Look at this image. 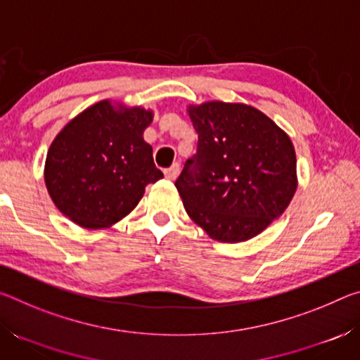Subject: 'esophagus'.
<instances>
[{"label": "esophagus", "instance_id": "obj_1", "mask_svg": "<svg viewBox=\"0 0 360 360\" xmlns=\"http://www.w3.org/2000/svg\"><path fill=\"white\" fill-rule=\"evenodd\" d=\"M178 174H179V165H178V163H174L172 168L165 169V178L169 179V181H174L176 178H178Z\"/></svg>", "mask_w": 360, "mask_h": 360}]
</instances>
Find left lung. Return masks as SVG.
I'll return each instance as SVG.
<instances>
[{
  "instance_id": "1",
  "label": "left lung",
  "mask_w": 360,
  "mask_h": 360,
  "mask_svg": "<svg viewBox=\"0 0 360 360\" xmlns=\"http://www.w3.org/2000/svg\"><path fill=\"white\" fill-rule=\"evenodd\" d=\"M197 154L174 186L187 214L211 238L251 240L283 214L297 188L290 138L259 109L210 101L188 106Z\"/></svg>"
}]
</instances>
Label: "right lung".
<instances>
[{"mask_svg": "<svg viewBox=\"0 0 360 360\" xmlns=\"http://www.w3.org/2000/svg\"><path fill=\"white\" fill-rule=\"evenodd\" d=\"M152 112L96 103L58 133L47 152L44 181L57 208L85 229L120 221L163 178L143 131Z\"/></svg>", "mask_w": 360, "mask_h": 360, "instance_id": "add662e5", "label": "right lung"}]
</instances>
